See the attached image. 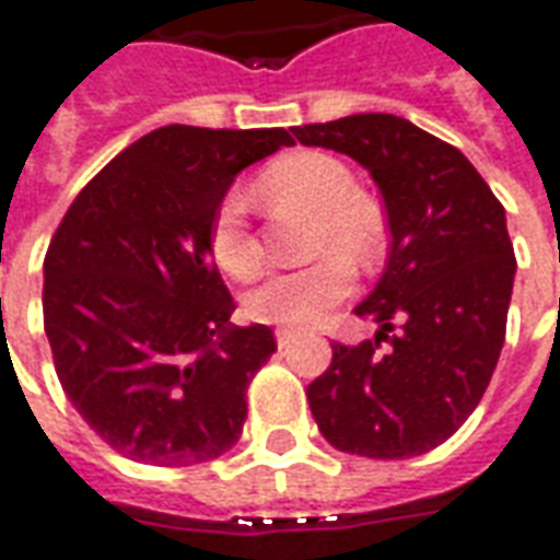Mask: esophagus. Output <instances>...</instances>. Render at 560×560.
Listing matches in <instances>:
<instances>
[{
	"label": "esophagus",
	"instance_id": "obj_1",
	"mask_svg": "<svg viewBox=\"0 0 560 560\" xmlns=\"http://www.w3.org/2000/svg\"><path fill=\"white\" fill-rule=\"evenodd\" d=\"M295 340H299V335H295V331H287V328H280V331H277V347H280V350H289Z\"/></svg>",
	"mask_w": 560,
	"mask_h": 560
}]
</instances>
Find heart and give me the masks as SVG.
<instances>
[{"label": "heart", "instance_id": "heart-1", "mask_svg": "<svg viewBox=\"0 0 560 560\" xmlns=\"http://www.w3.org/2000/svg\"><path fill=\"white\" fill-rule=\"evenodd\" d=\"M261 196L273 201L304 205L316 213V249H337L352 261H368L376 247V220L359 201L352 172L325 153H292L273 162L259 180ZM213 261L237 280H247L261 268V247L247 223V198L229 192L210 223ZM352 273L347 261L328 256L299 268L277 271L247 295L253 319L283 328H311L335 304L350 295Z\"/></svg>", "mask_w": 560, "mask_h": 560}]
</instances>
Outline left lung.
Returning a JSON list of instances; mask_svg holds the SVG:
<instances>
[{
  "instance_id": "obj_1",
  "label": "left lung",
  "mask_w": 560,
  "mask_h": 560,
  "mask_svg": "<svg viewBox=\"0 0 560 560\" xmlns=\"http://www.w3.org/2000/svg\"><path fill=\"white\" fill-rule=\"evenodd\" d=\"M292 132L374 177L392 235L386 271L355 307L380 331L331 347L328 371L307 386L313 419L350 455H422L477 410L501 359L515 277L503 205L462 150L395 114Z\"/></svg>"
}]
</instances>
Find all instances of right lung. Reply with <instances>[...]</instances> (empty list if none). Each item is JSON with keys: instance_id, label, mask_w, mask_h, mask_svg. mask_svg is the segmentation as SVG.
Returning <instances> with one entry per match:
<instances>
[{"instance_id": "1", "label": "right lung", "mask_w": 560, "mask_h": 560, "mask_svg": "<svg viewBox=\"0 0 560 560\" xmlns=\"http://www.w3.org/2000/svg\"><path fill=\"white\" fill-rule=\"evenodd\" d=\"M287 129L162 126L83 186L45 256V335L74 410L126 458L189 467L244 431L247 386L277 352L232 325L210 223Z\"/></svg>"}]
</instances>
